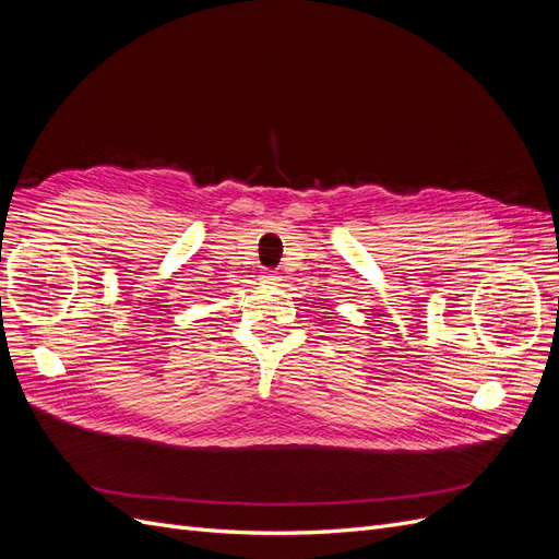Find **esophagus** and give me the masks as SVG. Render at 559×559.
Segmentation results:
<instances>
[{
  "label": "esophagus",
  "mask_w": 559,
  "mask_h": 559,
  "mask_svg": "<svg viewBox=\"0 0 559 559\" xmlns=\"http://www.w3.org/2000/svg\"><path fill=\"white\" fill-rule=\"evenodd\" d=\"M261 282H263V284H280L282 277L275 273V270H265V273L261 275Z\"/></svg>",
  "instance_id": "1"
}]
</instances>
